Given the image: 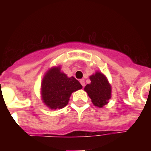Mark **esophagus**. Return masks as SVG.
Segmentation results:
<instances>
[{"label": "esophagus", "mask_w": 151, "mask_h": 151, "mask_svg": "<svg viewBox=\"0 0 151 151\" xmlns=\"http://www.w3.org/2000/svg\"><path fill=\"white\" fill-rule=\"evenodd\" d=\"M80 83L81 84V85H82L83 87H85V81H84V79H81Z\"/></svg>", "instance_id": "obj_1"}]
</instances>
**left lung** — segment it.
<instances>
[{"mask_svg": "<svg viewBox=\"0 0 151 151\" xmlns=\"http://www.w3.org/2000/svg\"><path fill=\"white\" fill-rule=\"evenodd\" d=\"M89 78L91 83L85 86V91L96 106L103 107L111 98V86L106 76L100 72H96Z\"/></svg>", "mask_w": 151, "mask_h": 151, "instance_id": "left-lung-1", "label": "left lung"}]
</instances>
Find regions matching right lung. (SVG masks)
Listing matches in <instances>:
<instances>
[{
	"label": "right lung",
	"mask_w": 151,
	"mask_h": 151,
	"mask_svg": "<svg viewBox=\"0 0 151 151\" xmlns=\"http://www.w3.org/2000/svg\"><path fill=\"white\" fill-rule=\"evenodd\" d=\"M60 70L59 66L52 67L44 76L41 82L42 100L51 110L65 107L71 94L82 88L78 80L73 77L68 78Z\"/></svg>",
	"instance_id": "right-lung-1"
}]
</instances>
